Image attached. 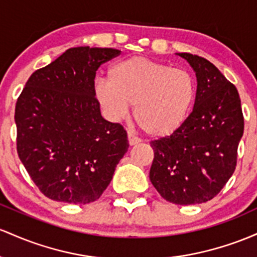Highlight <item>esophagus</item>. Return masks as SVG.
I'll return each instance as SVG.
<instances>
[{"label": "esophagus", "instance_id": "34e87169", "mask_svg": "<svg viewBox=\"0 0 257 257\" xmlns=\"http://www.w3.org/2000/svg\"><path fill=\"white\" fill-rule=\"evenodd\" d=\"M127 137H128V144H130V146H136V144L141 142V138L135 136V135L131 134V132H128Z\"/></svg>", "mask_w": 257, "mask_h": 257}]
</instances>
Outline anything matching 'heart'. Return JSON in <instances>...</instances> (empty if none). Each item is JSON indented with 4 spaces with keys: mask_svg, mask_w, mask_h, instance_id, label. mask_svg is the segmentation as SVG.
I'll return each mask as SVG.
<instances>
[{
    "mask_svg": "<svg viewBox=\"0 0 257 257\" xmlns=\"http://www.w3.org/2000/svg\"><path fill=\"white\" fill-rule=\"evenodd\" d=\"M94 93L109 117L119 120L134 105L135 120L146 134L165 136L180 127L195 96L194 77L183 68L131 57L114 63Z\"/></svg>",
    "mask_w": 257,
    "mask_h": 257,
    "instance_id": "obj_1",
    "label": "heart"
}]
</instances>
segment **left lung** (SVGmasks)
Here are the masks:
<instances>
[{
  "label": "left lung",
  "mask_w": 257,
  "mask_h": 257,
  "mask_svg": "<svg viewBox=\"0 0 257 257\" xmlns=\"http://www.w3.org/2000/svg\"><path fill=\"white\" fill-rule=\"evenodd\" d=\"M178 56L197 75L194 108L174 134L151 142L149 178L165 200L192 205L215 198L234 172L244 116L237 88L212 63Z\"/></svg>",
  "instance_id": "left-lung-1"
}]
</instances>
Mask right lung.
<instances>
[{"instance_id": "obj_1", "label": "right lung", "mask_w": 257, "mask_h": 257, "mask_svg": "<svg viewBox=\"0 0 257 257\" xmlns=\"http://www.w3.org/2000/svg\"><path fill=\"white\" fill-rule=\"evenodd\" d=\"M114 48L74 47L31 74L17 99V152L37 188L69 204L97 200L128 149L120 123L103 119L96 71Z\"/></svg>"}]
</instances>
